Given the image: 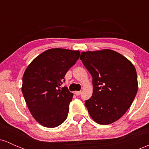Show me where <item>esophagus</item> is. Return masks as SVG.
Instances as JSON below:
<instances>
[{
    "label": "esophagus",
    "mask_w": 149,
    "mask_h": 149,
    "mask_svg": "<svg viewBox=\"0 0 149 149\" xmlns=\"http://www.w3.org/2000/svg\"><path fill=\"white\" fill-rule=\"evenodd\" d=\"M80 94H81V92H80V91H76V92H75V95H77V96L80 95Z\"/></svg>",
    "instance_id": "34e87169"
}]
</instances>
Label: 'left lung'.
I'll list each match as a JSON object with an SVG mask.
<instances>
[{
    "label": "left lung",
    "mask_w": 149,
    "mask_h": 149,
    "mask_svg": "<svg viewBox=\"0 0 149 149\" xmlns=\"http://www.w3.org/2000/svg\"><path fill=\"white\" fill-rule=\"evenodd\" d=\"M80 59L92 77L93 92L85 103L89 114L100 125L116 122L130 107L137 92L134 65L109 49L83 52Z\"/></svg>",
    "instance_id": "left-lung-1"
}]
</instances>
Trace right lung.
I'll use <instances>...</instances> for the list:
<instances>
[{
    "instance_id": "obj_1",
    "label": "right lung",
    "mask_w": 149,
    "mask_h": 149,
    "mask_svg": "<svg viewBox=\"0 0 149 149\" xmlns=\"http://www.w3.org/2000/svg\"><path fill=\"white\" fill-rule=\"evenodd\" d=\"M80 51L62 48L45 50L26 69L22 91L36 120L46 127H55L68 116L73 93L60 89L64 76L80 57Z\"/></svg>"
}]
</instances>
